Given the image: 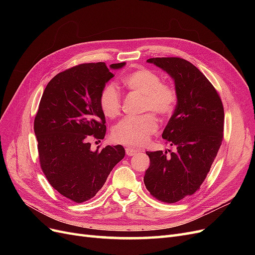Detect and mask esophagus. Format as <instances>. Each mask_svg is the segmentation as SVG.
I'll return each instance as SVG.
<instances>
[{
	"label": "esophagus",
	"instance_id": "1",
	"mask_svg": "<svg viewBox=\"0 0 255 255\" xmlns=\"http://www.w3.org/2000/svg\"><path fill=\"white\" fill-rule=\"evenodd\" d=\"M139 151H140V150L133 149V148H127V149H126V153H127L128 156H133V155H135V154H136L137 152H139Z\"/></svg>",
	"mask_w": 255,
	"mask_h": 255
}]
</instances>
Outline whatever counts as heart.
Here are the masks:
<instances>
[{"label": "heart", "mask_w": 255, "mask_h": 255, "mask_svg": "<svg viewBox=\"0 0 255 255\" xmlns=\"http://www.w3.org/2000/svg\"><path fill=\"white\" fill-rule=\"evenodd\" d=\"M123 84L132 91L143 96L142 111H152L159 117H167L174 111L176 92L169 85L161 83L159 75L149 69L139 68L127 74ZM100 106L109 118H115L121 110V98L113 85H106L100 95ZM157 121L151 114L140 117H127L113 128L112 136L116 142L129 146H140L156 132Z\"/></svg>", "instance_id": "1"}]
</instances>
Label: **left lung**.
Listing matches in <instances>:
<instances>
[{
    "instance_id": "1",
    "label": "left lung",
    "mask_w": 255,
    "mask_h": 255,
    "mask_svg": "<svg viewBox=\"0 0 255 255\" xmlns=\"http://www.w3.org/2000/svg\"><path fill=\"white\" fill-rule=\"evenodd\" d=\"M174 81L176 106L161 137L175 152H145L150 157L143 182L156 199L180 201L199 189L210 171L223 138L225 112L217 91L205 75L179 57L150 58Z\"/></svg>"
}]
</instances>
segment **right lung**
<instances>
[{
  "instance_id": "right-lung-1",
  "label": "right lung",
  "mask_w": 255,
  "mask_h": 255,
  "mask_svg": "<svg viewBox=\"0 0 255 255\" xmlns=\"http://www.w3.org/2000/svg\"><path fill=\"white\" fill-rule=\"evenodd\" d=\"M126 63L83 64L49 82L34 121L40 166L54 189L76 203L95 197L113 168L125 157L122 145L90 149V138L103 139L105 115L100 95Z\"/></svg>"
}]
</instances>
